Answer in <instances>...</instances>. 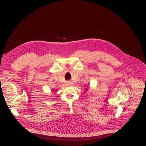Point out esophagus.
I'll return each instance as SVG.
<instances>
[{
	"label": "esophagus",
	"mask_w": 146,
	"mask_h": 146,
	"mask_svg": "<svg viewBox=\"0 0 146 146\" xmlns=\"http://www.w3.org/2000/svg\"><path fill=\"white\" fill-rule=\"evenodd\" d=\"M72 83H70V82H67L66 83V85L67 86H70L71 85H72Z\"/></svg>",
	"instance_id": "obj_1"
}]
</instances>
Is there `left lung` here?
Returning <instances> with one entry per match:
<instances>
[{"mask_svg":"<svg viewBox=\"0 0 146 146\" xmlns=\"http://www.w3.org/2000/svg\"><path fill=\"white\" fill-rule=\"evenodd\" d=\"M87 89H87V88H85V91L87 90Z\"/></svg>","mask_w":146,"mask_h":146,"instance_id":"left-lung-1","label":"left lung"}]
</instances>
